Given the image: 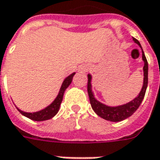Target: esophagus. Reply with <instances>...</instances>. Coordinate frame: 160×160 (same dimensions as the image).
Returning <instances> with one entry per match:
<instances>
[{
  "label": "esophagus",
  "instance_id": "34e87169",
  "mask_svg": "<svg viewBox=\"0 0 160 160\" xmlns=\"http://www.w3.org/2000/svg\"><path fill=\"white\" fill-rule=\"evenodd\" d=\"M87 68L86 67V68H83L81 69V71H82V72H87Z\"/></svg>",
  "mask_w": 160,
  "mask_h": 160
}]
</instances>
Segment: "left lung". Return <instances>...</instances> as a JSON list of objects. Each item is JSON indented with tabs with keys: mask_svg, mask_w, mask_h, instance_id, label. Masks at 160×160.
<instances>
[{
	"mask_svg": "<svg viewBox=\"0 0 160 160\" xmlns=\"http://www.w3.org/2000/svg\"><path fill=\"white\" fill-rule=\"evenodd\" d=\"M133 40L135 43H137L139 47L141 49V52H142V60L144 62V67H143V74H144V78H143V85H142V88H141L140 93L138 94L137 97L134 98L133 100L128 102L127 104H122V105H118V106H109L106 104L101 103L99 101L96 99V98L94 97V93L92 89V77L90 73L87 74L88 77V82H87V92H88V96H89V99H90L91 105L92 110L95 111V113L99 116L100 118H104L105 120L111 121V122H121V121L124 120L126 118H129L130 116L134 114L136 111L139 106L141 105V102L144 98L145 93L147 91V87H148V63L147 61V58L145 56L144 51L142 49L141 43L137 39H135L133 38Z\"/></svg>",
	"mask_w": 160,
	"mask_h": 160,
	"instance_id": "8db88e82",
	"label": "left lung"
}]
</instances>
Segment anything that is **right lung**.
I'll return each instance as SVG.
<instances>
[{
  "label": "right lung",
  "instance_id": "obj_1",
  "mask_svg": "<svg viewBox=\"0 0 160 160\" xmlns=\"http://www.w3.org/2000/svg\"><path fill=\"white\" fill-rule=\"evenodd\" d=\"M75 74V73H71L70 75L67 77L65 80H63L62 84V87L60 88L59 92H58V95L56 96V98H55V100L53 101L51 104L48 105L47 107H45L44 109H42L41 111H36V112H26V111H23L21 110H19V108L18 111L26 118H30L33 121H38V122H41V121H45L49 120L50 118H54L57 112L59 111L60 106H61V104H62V101L63 95H64V92L68 87H69V85L72 82L73 80V75Z\"/></svg>",
  "mask_w": 160,
  "mask_h": 160
}]
</instances>
